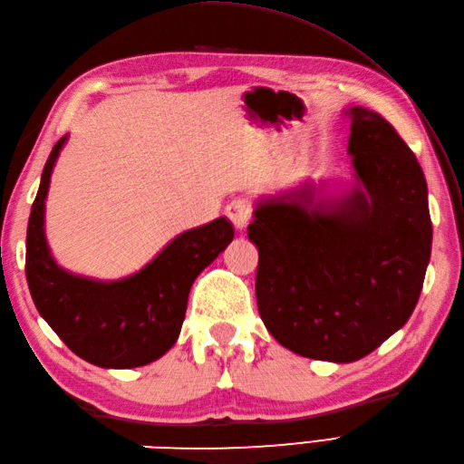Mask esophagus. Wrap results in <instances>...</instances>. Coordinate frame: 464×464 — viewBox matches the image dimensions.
<instances>
[{"mask_svg":"<svg viewBox=\"0 0 464 464\" xmlns=\"http://www.w3.org/2000/svg\"><path fill=\"white\" fill-rule=\"evenodd\" d=\"M253 215V207L247 199H235L227 205V217H229L231 223L237 227V229H245L249 225Z\"/></svg>","mask_w":464,"mask_h":464,"instance_id":"34e87169","label":"esophagus"}]
</instances>
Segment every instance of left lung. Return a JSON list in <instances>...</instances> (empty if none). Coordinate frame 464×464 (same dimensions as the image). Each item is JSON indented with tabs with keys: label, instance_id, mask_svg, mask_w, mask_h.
<instances>
[{
	"label": "left lung",
	"instance_id": "1",
	"mask_svg": "<svg viewBox=\"0 0 464 464\" xmlns=\"http://www.w3.org/2000/svg\"><path fill=\"white\" fill-rule=\"evenodd\" d=\"M349 113L357 185L333 205H311V191L271 197L247 229L265 327L301 357L333 362L367 357L409 321L432 243L415 153L377 111Z\"/></svg>",
	"mask_w": 464,
	"mask_h": 464
}]
</instances>
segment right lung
Instances as JSON below:
<instances>
[{
    "label": "right lung",
    "instance_id": "add662e5",
    "mask_svg": "<svg viewBox=\"0 0 464 464\" xmlns=\"http://www.w3.org/2000/svg\"><path fill=\"white\" fill-rule=\"evenodd\" d=\"M62 137L42 173L27 223L25 277L39 314L77 357L103 369H131L169 351L185 319L191 285L233 241L227 217L185 231L131 277L102 283L57 267L44 233L45 197Z\"/></svg>",
    "mask_w": 464,
    "mask_h": 464
}]
</instances>
